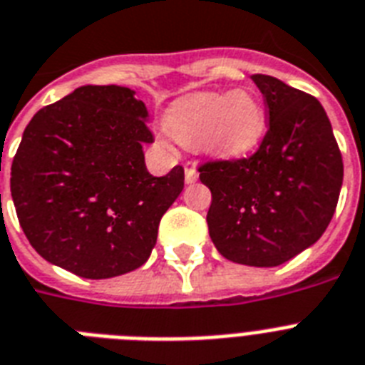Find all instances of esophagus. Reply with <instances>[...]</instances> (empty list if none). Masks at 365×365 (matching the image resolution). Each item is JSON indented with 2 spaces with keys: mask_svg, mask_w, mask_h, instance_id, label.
I'll return each mask as SVG.
<instances>
[{
  "mask_svg": "<svg viewBox=\"0 0 365 365\" xmlns=\"http://www.w3.org/2000/svg\"><path fill=\"white\" fill-rule=\"evenodd\" d=\"M198 180V173L192 165H185V183H195Z\"/></svg>",
  "mask_w": 365,
  "mask_h": 365,
  "instance_id": "34e87169",
  "label": "esophagus"
}]
</instances>
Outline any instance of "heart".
Here are the masks:
<instances>
[{
	"label": "heart",
	"mask_w": 365,
	"mask_h": 365,
	"mask_svg": "<svg viewBox=\"0 0 365 365\" xmlns=\"http://www.w3.org/2000/svg\"><path fill=\"white\" fill-rule=\"evenodd\" d=\"M266 114L250 91L195 93L176 101L167 115L165 129L183 146L223 157L245 155L264 135Z\"/></svg>",
	"instance_id": "obj_1"
}]
</instances>
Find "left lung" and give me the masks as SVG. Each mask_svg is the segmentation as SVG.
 Wrapping results in <instances>:
<instances>
[{
    "label": "left lung",
    "mask_w": 365,
    "mask_h": 365,
    "mask_svg": "<svg viewBox=\"0 0 365 365\" xmlns=\"http://www.w3.org/2000/svg\"><path fill=\"white\" fill-rule=\"evenodd\" d=\"M264 97L268 131L242 159L198 167L212 191L210 238L225 259L279 266L321 238L336 212L343 159L330 120L309 93L268 75L251 76Z\"/></svg>",
    "instance_id": "left-lung-1"
}]
</instances>
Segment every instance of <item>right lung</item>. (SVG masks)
Listing matches in <instances>:
<instances>
[{
    "label": "right lung",
    "instance_id": "add662e5",
    "mask_svg": "<svg viewBox=\"0 0 365 365\" xmlns=\"http://www.w3.org/2000/svg\"><path fill=\"white\" fill-rule=\"evenodd\" d=\"M148 110L123 86H82L41 108L11 167L26 238L43 259L86 279L140 268L183 189V167L148 173Z\"/></svg>",
    "mask_w": 365,
    "mask_h": 365
}]
</instances>
